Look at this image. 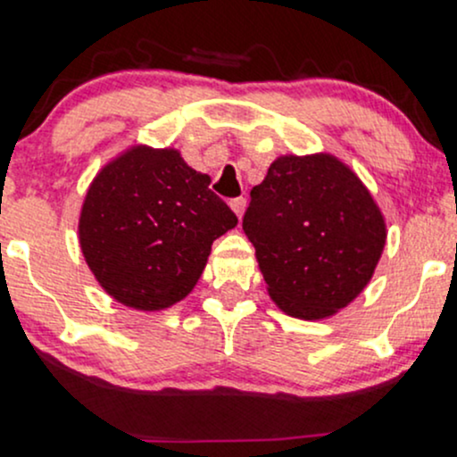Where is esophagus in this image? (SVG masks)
I'll list each match as a JSON object with an SVG mask.
<instances>
[{"instance_id": "obj_1", "label": "esophagus", "mask_w": 457, "mask_h": 457, "mask_svg": "<svg viewBox=\"0 0 457 457\" xmlns=\"http://www.w3.org/2000/svg\"><path fill=\"white\" fill-rule=\"evenodd\" d=\"M229 206H232V211L236 212V217H243L245 212V206H246V199L245 197H234L232 202H229Z\"/></svg>"}]
</instances>
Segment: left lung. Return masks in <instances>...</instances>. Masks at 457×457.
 <instances>
[{
  "label": "left lung",
  "mask_w": 457,
  "mask_h": 457,
  "mask_svg": "<svg viewBox=\"0 0 457 457\" xmlns=\"http://www.w3.org/2000/svg\"><path fill=\"white\" fill-rule=\"evenodd\" d=\"M243 229L287 316H333L363 292L386 240L374 197L330 154L279 156L251 188Z\"/></svg>",
  "instance_id": "1"
}]
</instances>
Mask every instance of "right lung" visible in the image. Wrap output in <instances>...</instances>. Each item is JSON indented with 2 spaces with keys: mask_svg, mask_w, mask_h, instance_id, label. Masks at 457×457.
<instances>
[{
  "mask_svg": "<svg viewBox=\"0 0 457 457\" xmlns=\"http://www.w3.org/2000/svg\"><path fill=\"white\" fill-rule=\"evenodd\" d=\"M180 152L135 145L104 165L79 219L83 258L109 296L159 312L195 287L219 236L238 219Z\"/></svg>",
  "mask_w": 457,
  "mask_h": 457,
  "instance_id": "add662e5",
  "label": "right lung"
}]
</instances>
